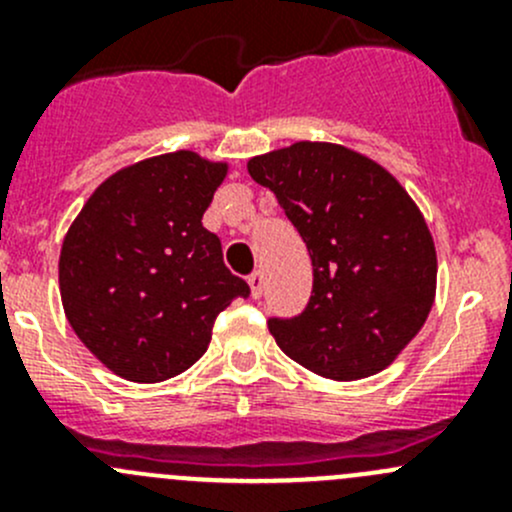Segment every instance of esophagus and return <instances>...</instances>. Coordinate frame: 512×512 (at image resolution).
Here are the masks:
<instances>
[{
  "instance_id": "esophagus-1",
  "label": "esophagus",
  "mask_w": 512,
  "mask_h": 512,
  "mask_svg": "<svg viewBox=\"0 0 512 512\" xmlns=\"http://www.w3.org/2000/svg\"><path fill=\"white\" fill-rule=\"evenodd\" d=\"M247 285H250L252 297L260 299L262 297V287H265V277H262V272H252V275L247 277Z\"/></svg>"
}]
</instances>
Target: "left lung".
<instances>
[{
	"mask_svg": "<svg viewBox=\"0 0 512 512\" xmlns=\"http://www.w3.org/2000/svg\"><path fill=\"white\" fill-rule=\"evenodd\" d=\"M247 170L312 257L307 309L267 322L277 347L324 379L379 374L421 332L436 297V245L418 205L389 170L339 143H292Z\"/></svg>",
	"mask_w": 512,
	"mask_h": 512,
	"instance_id": "left-lung-1",
	"label": "left lung"
}]
</instances>
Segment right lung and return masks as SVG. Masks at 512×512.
I'll return each mask as SVG.
<instances>
[{"label":"right lung","mask_w":512,"mask_h":512,"mask_svg":"<svg viewBox=\"0 0 512 512\" xmlns=\"http://www.w3.org/2000/svg\"><path fill=\"white\" fill-rule=\"evenodd\" d=\"M227 163L175 151L121 168L64 237L59 289L76 337L113 374L156 384L208 349L215 317L250 287L203 213Z\"/></svg>","instance_id":"1"}]
</instances>
